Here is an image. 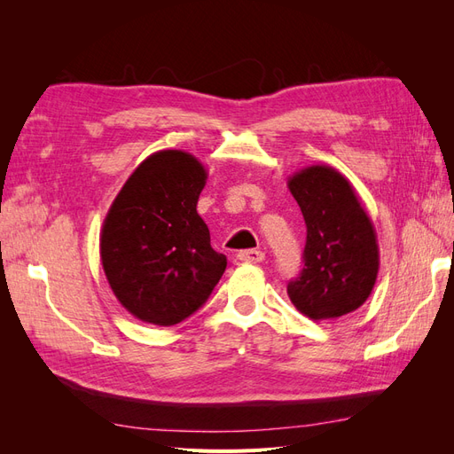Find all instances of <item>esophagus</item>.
<instances>
[{"instance_id":"1","label":"esophagus","mask_w":454,"mask_h":454,"mask_svg":"<svg viewBox=\"0 0 454 454\" xmlns=\"http://www.w3.org/2000/svg\"><path fill=\"white\" fill-rule=\"evenodd\" d=\"M237 257L244 261V263H261L265 259V254L261 250H242Z\"/></svg>"}]
</instances>
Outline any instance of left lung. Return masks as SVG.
Here are the masks:
<instances>
[{
  "label": "left lung",
  "instance_id": "8db88e82",
  "mask_svg": "<svg viewBox=\"0 0 454 454\" xmlns=\"http://www.w3.org/2000/svg\"><path fill=\"white\" fill-rule=\"evenodd\" d=\"M307 223L305 267L287 284L295 309L310 320H333L360 309L377 282L375 227L350 182L314 164L287 180Z\"/></svg>",
  "mask_w": 454,
  "mask_h": 454
}]
</instances>
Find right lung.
<instances>
[{"mask_svg": "<svg viewBox=\"0 0 454 454\" xmlns=\"http://www.w3.org/2000/svg\"><path fill=\"white\" fill-rule=\"evenodd\" d=\"M208 172L180 149H162L138 164L119 191L100 232L109 287L136 318L174 325L199 310L227 257L210 246L197 212Z\"/></svg>", "mask_w": 454, "mask_h": 454, "instance_id": "1", "label": "right lung"}]
</instances>
